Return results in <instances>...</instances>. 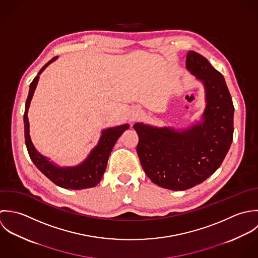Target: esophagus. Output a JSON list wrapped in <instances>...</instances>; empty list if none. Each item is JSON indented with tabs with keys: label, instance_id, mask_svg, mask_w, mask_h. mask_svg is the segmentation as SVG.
I'll return each mask as SVG.
<instances>
[{
	"label": "esophagus",
	"instance_id": "1",
	"mask_svg": "<svg viewBox=\"0 0 258 258\" xmlns=\"http://www.w3.org/2000/svg\"><path fill=\"white\" fill-rule=\"evenodd\" d=\"M137 117H138V115H137V114H135V115H133V117H132V120H135V119H136V118H137Z\"/></svg>",
	"mask_w": 258,
	"mask_h": 258
}]
</instances>
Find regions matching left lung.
I'll return each instance as SVG.
<instances>
[{"label": "left lung", "instance_id": "8db88e82", "mask_svg": "<svg viewBox=\"0 0 258 258\" xmlns=\"http://www.w3.org/2000/svg\"><path fill=\"white\" fill-rule=\"evenodd\" d=\"M186 69L206 87L204 121L181 132L134 125L145 172L154 183L171 190H185L205 181L220 166L233 139L234 106L223 76L194 51L186 55Z\"/></svg>", "mask_w": 258, "mask_h": 258}]
</instances>
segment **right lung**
Wrapping results in <instances>:
<instances>
[{
	"label": "right lung",
	"instance_id": "obj_1",
	"mask_svg": "<svg viewBox=\"0 0 258 258\" xmlns=\"http://www.w3.org/2000/svg\"><path fill=\"white\" fill-rule=\"evenodd\" d=\"M56 58L52 57L38 73V76L33 80L30 85V91L27 98L25 113H24V124H25V143L29 155L35 165L52 182L62 188L67 189H83L96 186L100 183L103 172L106 167L107 159L110 152L120 137V135L128 128V124H122L114 127H109L103 131L102 138L99 145L92 151L88 158L78 166L74 167H57L49 161L48 158L40 155L34 148L30 133H29V119L28 109L35 89L37 87L40 74Z\"/></svg>",
	"mask_w": 258,
	"mask_h": 258
}]
</instances>
